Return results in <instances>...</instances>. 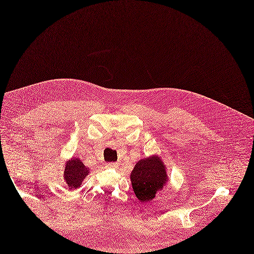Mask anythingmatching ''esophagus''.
Here are the masks:
<instances>
[{
	"mask_svg": "<svg viewBox=\"0 0 254 254\" xmlns=\"http://www.w3.org/2000/svg\"><path fill=\"white\" fill-rule=\"evenodd\" d=\"M118 165H119V163H117V162H110V163H107L106 164V167H118Z\"/></svg>",
	"mask_w": 254,
	"mask_h": 254,
	"instance_id": "1",
	"label": "esophagus"
}]
</instances>
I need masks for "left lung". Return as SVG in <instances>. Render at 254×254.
<instances>
[{
    "label": "left lung",
    "instance_id": "8db88e82",
    "mask_svg": "<svg viewBox=\"0 0 254 254\" xmlns=\"http://www.w3.org/2000/svg\"><path fill=\"white\" fill-rule=\"evenodd\" d=\"M167 179L165 165L158 156L139 160L130 175L132 188L141 202L152 200L166 185Z\"/></svg>",
    "mask_w": 254,
    "mask_h": 254
}]
</instances>
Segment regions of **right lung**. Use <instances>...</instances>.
I'll return each instance as SVG.
<instances>
[{
    "mask_svg": "<svg viewBox=\"0 0 254 254\" xmlns=\"http://www.w3.org/2000/svg\"><path fill=\"white\" fill-rule=\"evenodd\" d=\"M89 174V168L84 166L79 158H72L65 164L64 180L69 189L80 187L83 179Z\"/></svg>",
    "mask_w": 254,
    "mask_h": 254,
    "instance_id": "add662e5",
    "label": "right lung"
}]
</instances>
